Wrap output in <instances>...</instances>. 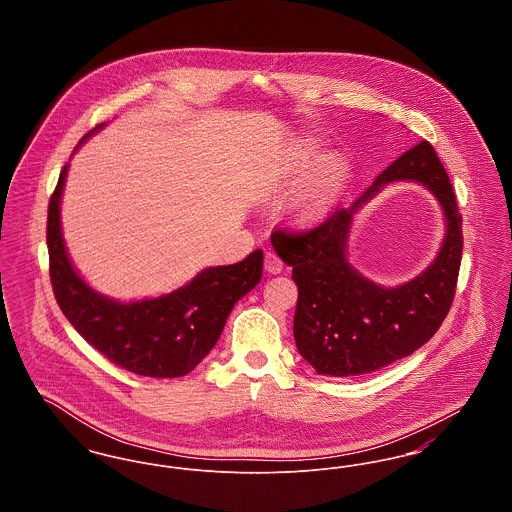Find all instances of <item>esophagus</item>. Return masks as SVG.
I'll return each instance as SVG.
<instances>
[{
    "instance_id": "34e87169",
    "label": "esophagus",
    "mask_w": 512,
    "mask_h": 512,
    "mask_svg": "<svg viewBox=\"0 0 512 512\" xmlns=\"http://www.w3.org/2000/svg\"><path fill=\"white\" fill-rule=\"evenodd\" d=\"M265 268H267L270 274H278L284 268V261L278 257V253L267 251L265 253Z\"/></svg>"
}]
</instances>
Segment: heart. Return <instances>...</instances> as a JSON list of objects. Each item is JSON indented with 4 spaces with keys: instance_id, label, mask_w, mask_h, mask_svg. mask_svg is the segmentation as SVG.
I'll return each instance as SVG.
<instances>
[{
    "instance_id": "heart-1",
    "label": "heart",
    "mask_w": 512,
    "mask_h": 512,
    "mask_svg": "<svg viewBox=\"0 0 512 512\" xmlns=\"http://www.w3.org/2000/svg\"><path fill=\"white\" fill-rule=\"evenodd\" d=\"M345 182V167L338 159H322L318 163L315 178H313V190L307 197V215L315 217L338 194Z\"/></svg>"
}]
</instances>
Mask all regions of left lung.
<instances>
[{
    "label": "left lung",
    "instance_id": "left-lung-1",
    "mask_svg": "<svg viewBox=\"0 0 512 512\" xmlns=\"http://www.w3.org/2000/svg\"><path fill=\"white\" fill-rule=\"evenodd\" d=\"M397 179L420 181L439 197L448 234L437 261L420 277L382 289L346 263L344 247L352 215ZM270 242L292 267L299 292L293 317L297 351L318 374L351 378L411 355L438 332L457 290L463 217L436 149L422 140L380 172L349 207L332 211L311 230H274Z\"/></svg>",
    "mask_w": 512,
    "mask_h": 512
}]
</instances>
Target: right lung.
Returning a JSON list of instances; mask_svg holds the SVG:
<instances>
[{
    "label": "right lung",
    "mask_w": 512,
    "mask_h": 512,
    "mask_svg": "<svg viewBox=\"0 0 512 512\" xmlns=\"http://www.w3.org/2000/svg\"><path fill=\"white\" fill-rule=\"evenodd\" d=\"M67 169L49 199L46 230L57 305L74 330L111 363L151 378L186 376L215 347L234 305L259 284L263 251L255 249L236 265L205 268L169 295L134 303L109 299L76 274L63 244L59 205Z\"/></svg>",
    "instance_id": "1"
}]
</instances>
